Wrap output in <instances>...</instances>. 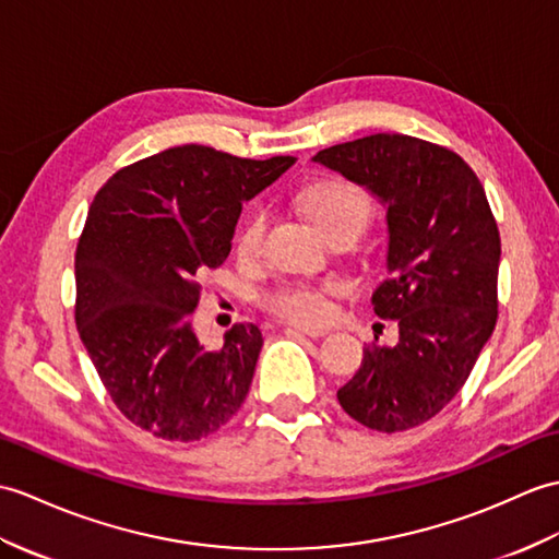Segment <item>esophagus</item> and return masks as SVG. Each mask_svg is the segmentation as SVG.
I'll list each match as a JSON object with an SVG mask.
<instances>
[{"instance_id":"1","label":"esophagus","mask_w":559,"mask_h":559,"mask_svg":"<svg viewBox=\"0 0 559 559\" xmlns=\"http://www.w3.org/2000/svg\"><path fill=\"white\" fill-rule=\"evenodd\" d=\"M288 329L297 331V333H305V335H309V338H321V335L329 333L326 326H302V323H293V326H288Z\"/></svg>"}]
</instances>
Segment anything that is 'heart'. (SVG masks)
<instances>
[{"mask_svg":"<svg viewBox=\"0 0 559 559\" xmlns=\"http://www.w3.org/2000/svg\"><path fill=\"white\" fill-rule=\"evenodd\" d=\"M300 204L323 236L349 230L357 233L369 224L373 202L369 194L341 178H321L302 188ZM266 233V212H252L242 221L236 236V254L240 259H257L262 252ZM341 290L338 281H281L276 288L264 293L262 305L278 319L295 323H319L329 317L331 295Z\"/></svg>","mask_w":559,"mask_h":559,"instance_id":"1","label":"heart"}]
</instances>
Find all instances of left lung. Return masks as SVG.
<instances>
[{"label": "left lung", "instance_id": "1", "mask_svg": "<svg viewBox=\"0 0 559 559\" xmlns=\"http://www.w3.org/2000/svg\"><path fill=\"white\" fill-rule=\"evenodd\" d=\"M314 162L388 206L391 278L371 305L397 321L400 341L367 347L338 402L371 431H407L460 393L496 329V216L472 166L419 138L376 133L321 150Z\"/></svg>", "mask_w": 559, "mask_h": 559}]
</instances>
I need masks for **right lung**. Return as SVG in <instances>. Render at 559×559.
I'll use <instances>...</instances> for the list:
<instances>
[{
	"instance_id": "right-lung-1",
	"label": "right lung",
	"mask_w": 559,
	"mask_h": 559,
	"mask_svg": "<svg viewBox=\"0 0 559 559\" xmlns=\"http://www.w3.org/2000/svg\"><path fill=\"white\" fill-rule=\"evenodd\" d=\"M293 164L180 145L121 168L95 194L75 250V323L114 405L142 431L190 443L248 397L262 331L236 323L204 349L190 317L200 276L230 252L242 202Z\"/></svg>"
}]
</instances>
